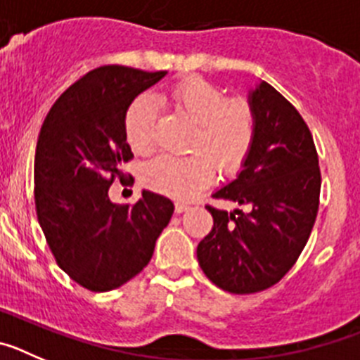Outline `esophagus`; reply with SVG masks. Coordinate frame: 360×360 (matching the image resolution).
<instances>
[{
	"label": "esophagus",
	"mask_w": 360,
	"mask_h": 360,
	"mask_svg": "<svg viewBox=\"0 0 360 360\" xmlns=\"http://www.w3.org/2000/svg\"><path fill=\"white\" fill-rule=\"evenodd\" d=\"M187 209H189V205H187V203H184V202H176V203H174V211H176L178 214H182V212H186Z\"/></svg>",
	"instance_id": "1"
}]
</instances>
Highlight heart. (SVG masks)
I'll return each instance as SVG.
<instances>
[{"mask_svg":"<svg viewBox=\"0 0 360 360\" xmlns=\"http://www.w3.org/2000/svg\"><path fill=\"white\" fill-rule=\"evenodd\" d=\"M169 101L182 115L196 122L187 157L160 155L142 171L146 186L173 198H189L209 186L214 167L234 174L249 157L256 139V113L243 98L227 101L218 86L203 79H186L171 90ZM124 135L139 155L157 142V106L151 95L133 101L124 115Z\"/></svg>","mask_w":360,"mask_h":360,"instance_id":"heart-1","label":"heart"}]
</instances>
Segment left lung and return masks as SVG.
Listing matches in <instances>:
<instances>
[{"label": "left lung", "instance_id": "obj_1", "mask_svg": "<svg viewBox=\"0 0 360 360\" xmlns=\"http://www.w3.org/2000/svg\"><path fill=\"white\" fill-rule=\"evenodd\" d=\"M247 103L256 113V139L236 178L212 196L250 211L207 205L214 225L196 249L203 274L231 294L262 292L287 274L319 209V160L303 117L265 81Z\"/></svg>", "mask_w": 360, "mask_h": 360}]
</instances>
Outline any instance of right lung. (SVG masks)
<instances>
[{
  "mask_svg": "<svg viewBox=\"0 0 360 360\" xmlns=\"http://www.w3.org/2000/svg\"><path fill=\"white\" fill-rule=\"evenodd\" d=\"M167 72L101 66L57 98L41 126L34 164L39 225L66 274L91 292H108L149 263L174 205L142 189L135 205L108 196L133 153L124 135L129 104Z\"/></svg>",
  "mask_w": 360,
  "mask_h": 360,
  "instance_id": "add662e5",
  "label": "right lung"
}]
</instances>
